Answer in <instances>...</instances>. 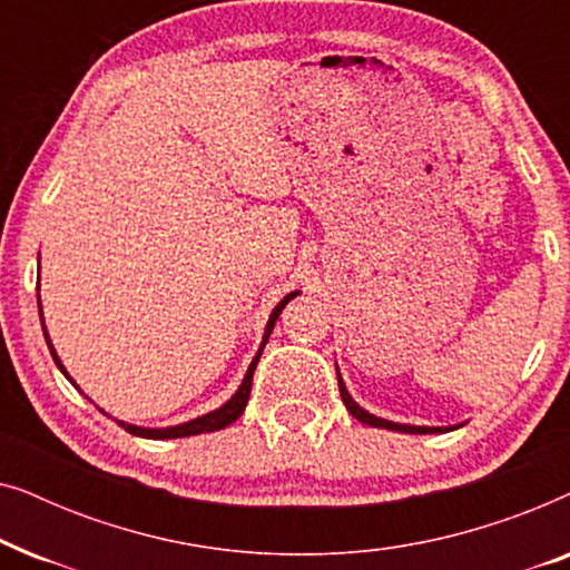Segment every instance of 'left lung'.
Wrapping results in <instances>:
<instances>
[{
  "instance_id": "1",
  "label": "left lung",
  "mask_w": 570,
  "mask_h": 570,
  "mask_svg": "<svg viewBox=\"0 0 570 570\" xmlns=\"http://www.w3.org/2000/svg\"><path fill=\"white\" fill-rule=\"evenodd\" d=\"M337 384H340V396H342V402H345V407H347L350 415L357 417V420H361V423H365V425H373V428H386V431H402V433H441V431H443V428L400 425V423H392V420H381V417H376V415H371V412H365L363 407H357V404L353 402V396L347 394L345 381H342L340 371H337ZM446 431H449V428H446Z\"/></svg>"
}]
</instances>
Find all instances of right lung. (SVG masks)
<instances>
[{
  "instance_id": "right-lung-1",
  "label": "right lung",
  "mask_w": 570,
  "mask_h": 570,
  "mask_svg": "<svg viewBox=\"0 0 570 570\" xmlns=\"http://www.w3.org/2000/svg\"><path fill=\"white\" fill-rule=\"evenodd\" d=\"M295 295H298V293H291V295H285V298L279 301V306H277L275 311H272V316H269V322H267V332H264V342H262L259 353H256V357H254V361H252V365H248V371H246V379H244V384L238 386V392L233 394L230 400L225 402L220 410H215V412H207V415H202V417H197V420H189V423H184V425H174V428H158V431H153V428H137V425H127V423H119V425L124 428V431H129L131 435H142V439H158V441H163V439H186V435H197V433L220 431V428L230 425L233 420H238L240 415H244V410H246L248 394H252V379H254V368H256V363H259V355H262L264 345H267V340H269V334H272V326H275L277 316L283 314L285 303L291 301V298H295ZM38 314H41V298H38ZM41 322H43V318H41ZM43 337H46V345H49V350H51L53 361H57V365H59V371L65 373V376H67L65 365H61L59 355H57V350H53L51 340H49V334H46V326H43ZM67 379H69V376H67ZM69 381H72V379H69ZM72 384H75V381H72Z\"/></svg>"
}]
</instances>
